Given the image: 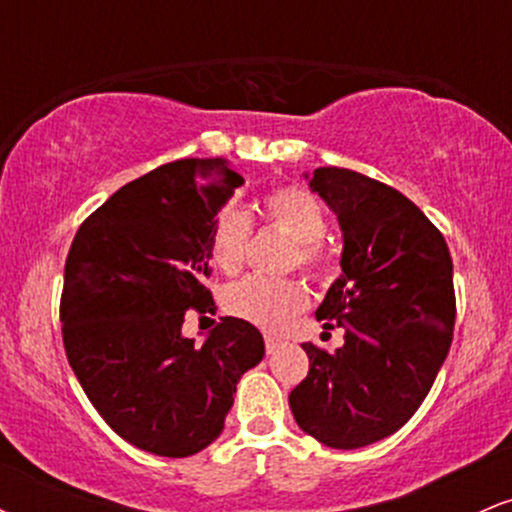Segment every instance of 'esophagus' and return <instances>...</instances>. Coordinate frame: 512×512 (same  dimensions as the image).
<instances>
[{"label": "esophagus", "instance_id": "1", "mask_svg": "<svg viewBox=\"0 0 512 512\" xmlns=\"http://www.w3.org/2000/svg\"><path fill=\"white\" fill-rule=\"evenodd\" d=\"M281 339L274 337V334H264V349H267V354H274L276 349H279Z\"/></svg>", "mask_w": 512, "mask_h": 512}]
</instances>
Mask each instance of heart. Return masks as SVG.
Segmentation results:
<instances>
[{
    "mask_svg": "<svg viewBox=\"0 0 512 512\" xmlns=\"http://www.w3.org/2000/svg\"><path fill=\"white\" fill-rule=\"evenodd\" d=\"M267 216L274 228L293 238V264L317 274L325 264L320 240L327 236V214L313 192L286 185L267 197ZM252 233L250 216L243 209H228L211 236V262L223 272H236L248 252ZM223 305L233 317L260 330L281 332L308 305V291L296 279H269L252 274L231 284L223 293Z\"/></svg>",
    "mask_w": 512,
    "mask_h": 512,
    "instance_id": "1",
    "label": "heart"
}]
</instances>
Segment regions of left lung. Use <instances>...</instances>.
<instances>
[{
  "label": "left lung",
  "mask_w": 512,
  "mask_h": 512,
  "mask_svg": "<svg viewBox=\"0 0 512 512\" xmlns=\"http://www.w3.org/2000/svg\"><path fill=\"white\" fill-rule=\"evenodd\" d=\"M310 187L344 233L342 276L315 313L325 330L344 327V346L303 344L310 370L289 404L308 436L354 450L399 431L431 390L455 327L452 260L395 187L346 168H317Z\"/></svg>",
  "instance_id": "left-lung-1"
}]
</instances>
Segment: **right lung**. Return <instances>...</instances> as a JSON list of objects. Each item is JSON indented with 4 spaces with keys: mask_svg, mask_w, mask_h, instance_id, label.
<instances>
[{
    "mask_svg": "<svg viewBox=\"0 0 512 512\" xmlns=\"http://www.w3.org/2000/svg\"><path fill=\"white\" fill-rule=\"evenodd\" d=\"M223 158H180L127 182L81 223L64 264L62 342L86 397L120 438L161 457L214 443L262 334L221 317L207 342L185 313L214 305L211 236L243 185Z\"/></svg>",
    "mask_w": 512,
    "mask_h": 512,
    "instance_id": "1",
    "label": "right lung"
}]
</instances>
